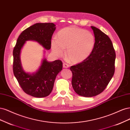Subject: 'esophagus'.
<instances>
[{
	"mask_svg": "<svg viewBox=\"0 0 130 130\" xmlns=\"http://www.w3.org/2000/svg\"><path fill=\"white\" fill-rule=\"evenodd\" d=\"M63 68H69V65L68 64H67V63H65V62H64V63H63Z\"/></svg>",
	"mask_w": 130,
	"mask_h": 130,
	"instance_id": "1",
	"label": "esophagus"
}]
</instances>
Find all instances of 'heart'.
Listing matches in <instances>:
<instances>
[{"label": "heart", "instance_id": "heart-1", "mask_svg": "<svg viewBox=\"0 0 130 130\" xmlns=\"http://www.w3.org/2000/svg\"><path fill=\"white\" fill-rule=\"evenodd\" d=\"M95 44L93 35L89 31L74 26L67 27L58 33L57 39L51 41L53 52L61 56L66 49V57L73 63L86 59L92 51Z\"/></svg>", "mask_w": 130, "mask_h": 130}]
</instances>
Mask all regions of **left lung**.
<instances>
[{"mask_svg": "<svg viewBox=\"0 0 130 130\" xmlns=\"http://www.w3.org/2000/svg\"><path fill=\"white\" fill-rule=\"evenodd\" d=\"M95 44L86 59L70 67L72 85L81 96L91 97L101 93L113 76L116 52L110 38L99 29L91 26Z\"/></svg>", "mask_w": 130, "mask_h": 130, "instance_id": "1", "label": "left lung"}]
</instances>
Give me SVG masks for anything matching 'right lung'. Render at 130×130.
Instances as JSON below:
<instances>
[{
    "instance_id": "1",
    "label": "right lung",
    "mask_w": 130,
    "mask_h": 130,
    "mask_svg": "<svg viewBox=\"0 0 130 130\" xmlns=\"http://www.w3.org/2000/svg\"><path fill=\"white\" fill-rule=\"evenodd\" d=\"M56 30L52 23H36L25 29L19 36L13 51V71L22 90L34 97L42 98L48 95L52 91L56 76L62 68L60 60L48 62L43 60L38 71L30 74L23 71L20 60L21 48L26 40H35L47 50L51 47V38Z\"/></svg>"
}]
</instances>
